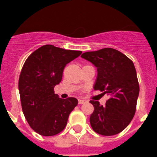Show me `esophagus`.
Masks as SVG:
<instances>
[{"label":"esophagus","mask_w":157,"mask_h":157,"mask_svg":"<svg viewBox=\"0 0 157 157\" xmlns=\"http://www.w3.org/2000/svg\"><path fill=\"white\" fill-rule=\"evenodd\" d=\"M78 103L79 104H83V103H86V100H85V99H78Z\"/></svg>","instance_id":"34e87169"}]
</instances>
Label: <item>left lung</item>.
<instances>
[{
    "label": "left lung",
    "mask_w": 157,
    "mask_h": 157,
    "mask_svg": "<svg viewBox=\"0 0 157 157\" xmlns=\"http://www.w3.org/2000/svg\"><path fill=\"white\" fill-rule=\"evenodd\" d=\"M81 57L97 67L94 90L110 97L105 106L98 101H90L94 108L90 117L91 127L101 135L119 134L129 125L136 111L139 85L134 63L112 48L86 52Z\"/></svg>",
    "instance_id": "obj_1"
}]
</instances>
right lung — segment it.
Here are the masks:
<instances>
[{"instance_id": "right-lung-1", "label": "right lung", "mask_w": 157, "mask_h": 157, "mask_svg": "<svg viewBox=\"0 0 157 157\" xmlns=\"http://www.w3.org/2000/svg\"><path fill=\"white\" fill-rule=\"evenodd\" d=\"M81 51L43 45L29 55L18 80L22 109L31 128L43 136H53L63 130L69 114L78 104L76 98L63 99L54 94L67 64Z\"/></svg>"}]
</instances>
